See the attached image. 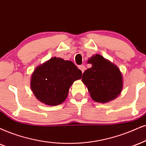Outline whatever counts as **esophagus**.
<instances>
[{
    "instance_id": "esophagus-1",
    "label": "esophagus",
    "mask_w": 146,
    "mask_h": 146,
    "mask_svg": "<svg viewBox=\"0 0 146 146\" xmlns=\"http://www.w3.org/2000/svg\"><path fill=\"white\" fill-rule=\"evenodd\" d=\"M78 68L79 69H80V70H81V72H82V73H83L84 72V70H85V66H84V65H80V66H78Z\"/></svg>"
}]
</instances>
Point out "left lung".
<instances>
[{
    "instance_id": "1",
    "label": "left lung",
    "mask_w": 146,
    "mask_h": 146,
    "mask_svg": "<svg viewBox=\"0 0 146 146\" xmlns=\"http://www.w3.org/2000/svg\"><path fill=\"white\" fill-rule=\"evenodd\" d=\"M92 67L84 71L82 81L95 102L106 103L116 99L123 87V76L116 65L96 54L88 59Z\"/></svg>"
}]
</instances>
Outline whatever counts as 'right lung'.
Instances as JSON below:
<instances>
[{"label": "right lung", "instance_id": "obj_1", "mask_svg": "<svg viewBox=\"0 0 146 146\" xmlns=\"http://www.w3.org/2000/svg\"><path fill=\"white\" fill-rule=\"evenodd\" d=\"M81 77V70L72 62L54 57L35 68L30 87L37 100L42 103L57 106L67 98L73 82Z\"/></svg>", "mask_w": 146, "mask_h": 146}]
</instances>
